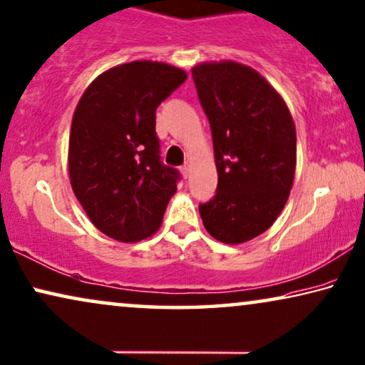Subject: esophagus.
<instances>
[{
  "label": "esophagus",
  "mask_w": 365,
  "mask_h": 365,
  "mask_svg": "<svg viewBox=\"0 0 365 365\" xmlns=\"http://www.w3.org/2000/svg\"><path fill=\"white\" fill-rule=\"evenodd\" d=\"M181 173L184 174V178H187L189 176V166H182L181 168Z\"/></svg>",
  "instance_id": "esophagus-1"
}]
</instances>
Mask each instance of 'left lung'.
<instances>
[{
  "mask_svg": "<svg viewBox=\"0 0 365 365\" xmlns=\"http://www.w3.org/2000/svg\"><path fill=\"white\" fill-rule=\"evenodd\" d=\"M212 131L217 194L199 205L215 240L239 245L270 229L287 204L297 170V128L274 87L234 61L192 67Z\"/></svg>",
  "mask_w": 365,
  "mask_h": 365,
  "instance_id": "left-lung-1",
  "label": "left lung"
}]
</instances>
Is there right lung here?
<instances>
[{"mask_svg": "<svg viewBox=\"0 0 365 365\" xmlns=\"http://www.w3.org/2000/svg\"><path fill=\"white\" fill-rule=\"evenodd\" d=\"M187 78L166 62L133 61L100 73L72 117L68 179L92 224L118 242L160 229L179 178L161 165L156 108Z\"/></svg>", "mask_w": 365, "mask_h": 365, "instance_id": "obj_1", "label": "right lung"}]
</instances>
